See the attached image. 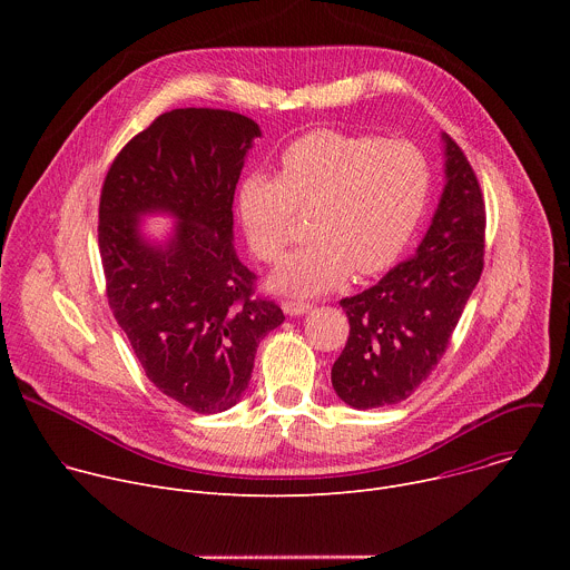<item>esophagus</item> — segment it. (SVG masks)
I'll list each match as a JSON object with an SVG mask.
<instances>
[{
  "mask_svg": "<svg viewBox=\"0 0 570 570\" xmlns=\"http://www.w3.org/2000/svg\"><path fill=\"white\" fill-rule=\"evenodd\" d=\"M282 308H284V313H288V315H302V313L311 311L313 304H311V302H302V299H284Z\"/></svg>",
  "mask_w": 570,
  "mask_h": 570,
  "instance_id": "esophagus-1",
  "label": "esophagus"
}]
</instances>
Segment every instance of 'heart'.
I'll return each mask as SVG.
<instances>
[{
    "label": "heart",
    "instance_id": "b5f03b06",
    "mask_svg": "<svg viewBox=\"0 0 570 570\" xmlns=\"http://www.w3.org/2000/svg\"><path fill=\"white\" fill-rule=\"evenodd\" d=\"M429 194L431 171L413 144L324 128L282 150L277 176L243 180L236 200L250 246L266 264L286 255L297 212H313L315 240L282 266L277 284L297 295H320L352 271H387L411 243Z\"/></svg>",
    "mask_w": 570,
    "mask_h": 570
}]
</instances>
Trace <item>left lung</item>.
Returning a JSON list of instances; mask_svg holds the SVG:
<instances>
[{
  "mask_svg": "<svg viewBox=\"0 0 570 570\" xmlns=\"http://www.w3.org/2000/svg\"><path fill=\"white\" fill-rule=\"evenodd\" d=\"M444 144L446 187L415 257L367 291L341 299L350 336L332 367V383L352 409L399 403L429 379L480 279L482 189L462 148L449 135Z\"/></svg>",
  "mask_w": 570,
  "mask_h": 570,
  "instance_id": "8db88e82",
  "label": "left lung"
}]
</instances>
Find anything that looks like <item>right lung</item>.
<instances>
[{"label":"right lung","instance_id":"add662e5","mask_svg":"<svg viewBox=\"0 0 570 570\" xmlns=\"http://www.w3.org/2000/svg\"><path fill=\"white\" fill-rule=\"evenodd\" d=\"M259 135L238 112L171 110L117 153L101 187L99 253L112 315L148 381L200 415L232 409L259 341L284 322L232 246L234 189ZM148 210L181 220L165 249L138 236Z\"/></svg>","mask_w":570,"mask_h":570}]
</instances>
